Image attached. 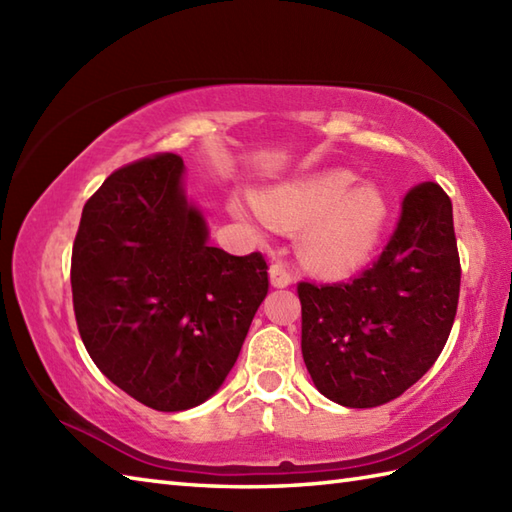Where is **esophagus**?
Wrapping results in <instances>:
<instances>
[{
	"label": "esophagus",
	"mask_w": 512,
	"mask_h": 512,
	"mask_svg": "<svg viewBox=\"0 0 512 512\" xmlns=\"http://www.w3.org/2000/svg\"><path fill=\"white\" fill-rule=\"evenodd\" d=\"M268 273H270V284H273L275 288H286L292 284V273L281 262H275L273 266H270Z\"/></svg>",
	"instance_id": "34e87169"
}]
</instances>
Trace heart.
Returning <instances> with one entry per match:
<instances>
[{
    "mask_svg": "<svg viewBox=\"0 0 512 512\" xmlns=\"http://www.w3.org/2000/svg\"><path fill=\"white\" fill-rule=\"evenodd\" d=\"M356 173L332 169L279 184L257 195V202L233 200L242 220L308 228L301 237V255L319 273L347 277L365 268L385 233L389 204L374 184L356 187Z\"/></svg>",
    "mask_w": 512,
    "mask_h": 512,
    "instance_id": "1",
    "label": "heart"
}]
</instances>
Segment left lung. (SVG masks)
<instances>
[{
    "mask_svg": "<svg viewBox=\"0 0 512 512\" xmlns=\"http://www.w3.org/2000/svg\"><path fill=\"white\" fill-rule=\"evenodd\" d=\"M453 206L436 182L402 200L372 268L341 284L297 286L301 352L312 383L343 407L398 398L438 361L460 299Z\"/></svg>",
    "mask_w": 512,
    "mask_h": 512,
    "instance_id": "8db88e82",
    "label": "left lung"
}]
</instances>
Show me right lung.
Wrapping results in <instances>:
<instances>
[{
	"label": "right lung",
	"mask_w": 512,
	"mask_h": 512,
	"mask_svg": "<svg viewBox=\"0 0 512 512\" xmlns=\"http://www.w3.org/2000/svg\"><path fill=\"white\" fill-rule=\"evenodd\" d=\"M182 176L176 154L114 171L85 202L72 246L85 350L116 387L156 411L198 407L222 387L268 295L264 255L209 246Z\"/></svg>",
	"instance_id": "obj_1"
}]
</instances>
